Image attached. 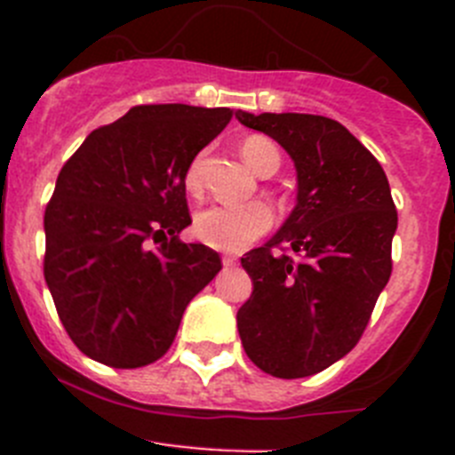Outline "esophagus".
<instances>
[{
	"label": "esophagus",
	"mask_w": 455,
	"mask_h": 455,
	"mask_svg": "<svg viewBox=\"0 0 455 455\" xmlns=\"http://www.w3.org/2000/svg\"><path fill=\"white\" fill-rule=\"evenodd\" d=\"M223 267H225V268L236 267V257H235V255H223Z\"/></svg>",
	"instance_id": "esophagus-1"
}]
</instances>
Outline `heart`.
I'll use <instances>...</instances> for the list:
<instances>
[{"mask_svg":"<svg viewBox=\"0 0 455 455\" xmlns=\"http://www.w3.org/2000/svg\"><path fill=\"white\" fill-rule=\"evenodd\" d=\"M241 156L248 166L259 175H273L280 166V150L267 136H248L241 143ZM184 188L191 196H200L203 191V162L200 156L191 159L184 171ZM273 223V214L268 204L259 200L241 204H214L204 209L193 220V235L200 243L216 251L239 252L252 241L267 235Z\"/></svg>","mask_w":455,"mask_h":455,"instance_id":"b5f03b06","label":"heart"}]
</instances>
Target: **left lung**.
<instances>
[{
    "instance_id": "1",
    "label": "left lung",
    "mask_w": 455,
    "mask_h": 455,
    "mask_svg": "<svg viewBox=\"0 0 455 455\" xmlns=\"http://www.w3.org/2000/svg\"><path fill=\"white\" fill-rule=\"evenodd\" d=\"M296 166V207L262 248L241 257L252 293L236 312L241 344L262 371L305 378L355 347L392 275L396 207L376 156L337 120L236 114ZM287 243L296 260L275 256Z\"/></svg>"
}]
</instances>
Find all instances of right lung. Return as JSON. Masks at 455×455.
Instances as JSON below:
<instances>
[{
	"instance_id": "1",
	"label": "right lung",
	"mask_w": 455,
	"mask_h": 455,
	"mask_svg": "<svg viewBox=\"0 0 455 455\" xmlns=\"http://www.w3.org/2000/svg\"><path fill=\"white\" fill-rule=\"evenodd\" d=\"M232 111L140 104L86 136L45 209V283L70 339L116 369L155 363L220 257L184 243V171Z\"/></svg>"
}]
</instances>
